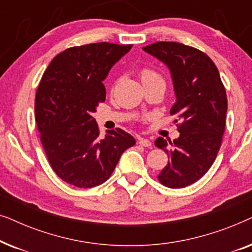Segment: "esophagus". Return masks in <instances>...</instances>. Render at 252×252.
Listing matches in <instances>:
<instances>
[{"mask_svg":"<svg viewBox=\"0 0 252 252\" xmlns=\"http://www.w3.org/2000/svg\"><path fill=\"white\" fill-rule=\"evenodd\" d=\"M139 144H140V146L147 147V148H150L151 147L150 140H148V139H140L139 140Z\"/></svg>","mask_w":252,"mask_h":252,"instance_id":"esophagus-1","label":"esophagus"}]
</instances>
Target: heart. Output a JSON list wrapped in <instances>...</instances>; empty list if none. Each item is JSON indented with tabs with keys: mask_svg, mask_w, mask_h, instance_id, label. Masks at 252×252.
<instances>
[{
	"mask_svg": "<svg viewBox=\"0 0 252 252\" xmlns=\"http://www.w3.org/2000/svg\"><path fill=\"white\" fill-rule=\"evenodd\" d=\"M140 77L143 85L154 84V82H161V84H164L163 75H161L159 72L153 70V68H142L140 72Z\"/></svg>",
	"mask_w": 252,
	"mask_h": 252,
	"instance_id": "1",
	"label": "heart"
}]
</instances>
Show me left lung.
Wrapping results in <instances>:
<instances>
[{
	"label": "left lung",
	"mask_w": 252,
	"mask_h": 252,
	"mask_svg": "<svg viewBox=\"0 0 252 252\" xmlns=\"http://www.w3.org/2000/svg\"><path fill=\"white\" fill-rule=\"evenodd\" d=\"M146 53L170 68L177 101L180 136L173 142L158 137L155 146L167 154L168 163L158 180L168 188H184L201 179L215 161L226 126L227 96L216 64L196 48L179 42H156Z\"/></svg>",
	"instance_id": "1"
}]
</instances>
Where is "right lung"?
<instances>
[{"label":"right lung","mask_w":252,"mask_h":252,"mask_svg":"<svg viewBox=\"0 0 252 252\" xmlns=\"http://www.w3.org/2000/svg\"><path fill=\"white\" fill-rule=\"evenodd\" d=\"M130 48L109 42L68 48L51 61L37 87L34 109L41 143L55 173L74 187L102 185L135 144L120 128L101 139L93 118L105 101L103 80Z\"/></svg>","instance_id":"1"}]
</instances>
